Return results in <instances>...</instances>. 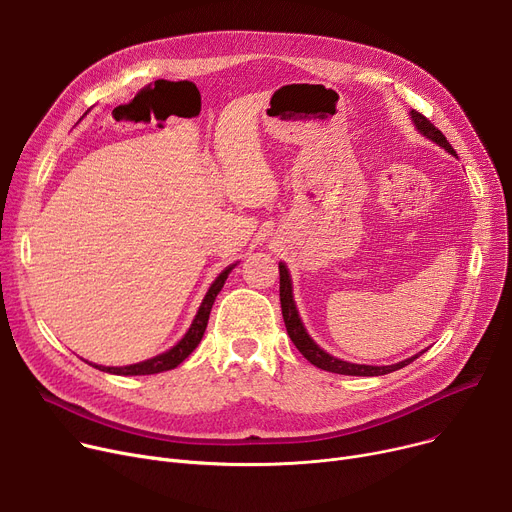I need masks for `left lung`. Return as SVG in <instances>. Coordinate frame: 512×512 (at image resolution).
<instances>
[{
  "instance_id": "1",
  "label": "left lung",
  "mask_w": 512,
  "mask_h": 512,
  "mask_svg": "<svg viewBox=\"0 0 512 512\" xmlns=\"http://www.w3.org/2000/svg\"><path fill=\"white\" fill-rule=\"evenodd\" d=\"M411 118H413L417 130L423 134V137L438 143L448 153L456 155V151L446 141L444 134L432 122H429L423 114L411 110ZM278 267H280V305H282V317H284V324H286V332H288L290 340L294 342V346L299 348L301 355L311 365L324 369V371L340 373V375H386V373H392L396 369H402V367L409 365L411 361H415L419 357V355H415L411 359H405V361L394 363V365H357V363H348V361H342V359H336V357L328 355L324 348H319L313 342V338L307 334V330L303 326V321H301L299 311H297V305H294V299H292V280H290L286 265L280 263Z\"/></svg>"
}]
</instances>
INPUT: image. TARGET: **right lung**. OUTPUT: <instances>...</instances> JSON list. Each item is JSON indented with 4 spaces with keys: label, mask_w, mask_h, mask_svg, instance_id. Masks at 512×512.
I'll return each mask as SVG.
<instances>
[{
    "label": "right lung",
    "mask_w": 512,
    "mask_h": 512,
    "mask_svg": "<svg viewBox=\"0 0 512 512\" xmlns=\"http://www.w3.org/2000/svg\"><path fill=\"white\" fill-rule=\"evenodd\" d=\"M234 270V265L226 267V270L215 278V282L209 286L205 299L193 319L191 328H188V332L182 336V340H178L176 346H172L170 351L161 353L153 359H147V361H141V363H134V365H124V367H103V365H93L105 373H114V375H151V373H161V371H168V369H174L178 367L188 355H191L195 348L199 346L203 334H205V328H207V319H209V313H211V307H213V301L215 297H218V292L224 288V282L228 278V274Z\"/></svg>",
    "instance_id": "add662e5"
}]
</instances>
